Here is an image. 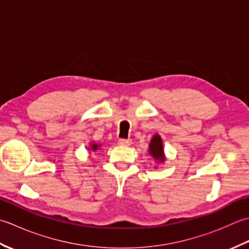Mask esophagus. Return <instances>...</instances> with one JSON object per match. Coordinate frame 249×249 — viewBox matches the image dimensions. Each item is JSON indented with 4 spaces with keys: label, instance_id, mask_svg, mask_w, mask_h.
<instances>
[{
    "label": "esophagus",
    "instance_id": "34e87169",
    "mask_svg": "<svg viewBox=\"0 0 249 249\" xmlns=\"http://www.w3.org/2000/svg\"><path fill=\"white\" fill-rule=\"evenodd\" d=\"M118 143L121 146H130L132 144V140H130V139H128V140H126V139H120L118 141Z\"/></svg>",
    "mask_w": 249,
    "mask_h": 249
}]
</instances>
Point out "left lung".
Listing matches in <instances>:
<instances>
[{"label": "left lung", "instance_id": "1", "mask_svg": "<svg viewBox=\"0 0 249 249\" xmlns=\"http://www.w3.org/2000/svg\"><path fill=\"white\" fill-rule=\"evenodd\" d=\"M149 155L160 163H163L165 160L164 151H163V143L159 134H155L149 143Z\"/></svg>", "mask_w": 249, "mask_h": 249}]
</instances>
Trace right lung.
<instances>
[{"label":"right lung","instance_id":"obj_1","mask_svg":"<svg viewBox=\"0 0 249 249\" xmlns=\"http://www.w3.org/2000/svg\"><path fill=\"white\" fill-rule=\"evenodd\" d=\"M100 148V145H98V144H95V143H92L90 145V149L92 150V151H96Z\"/></svg>","mask_w":249,"mask_h":249}]
</instances>
